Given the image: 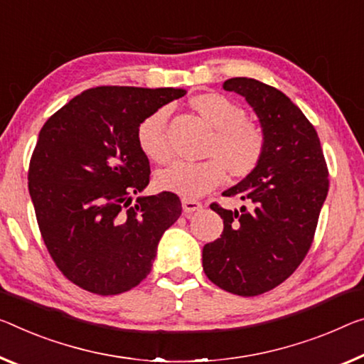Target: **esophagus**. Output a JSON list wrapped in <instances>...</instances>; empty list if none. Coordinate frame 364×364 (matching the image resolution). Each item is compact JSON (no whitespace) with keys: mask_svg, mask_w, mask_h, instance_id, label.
<instances>
[{"mask_svg":"<svg viewBox=\"0 0 364 364\" xmlns=\"http://www.w3.org/2000/svg\"><path fill=\"white\" fill-rule=\"evenodd\" d=\"M182 208H183V211H186V213L188 215V213H193V211L201 210V203H200L198 200H195V198L183 197V198H182Z\"/></svg>","mask_w":364,"mask_h":364,"instance_id":"obj_1","label":"esophagus"}]
</instances>
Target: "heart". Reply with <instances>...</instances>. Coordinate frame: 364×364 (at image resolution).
Instances as JSON below:
<instances>
[{"label": "heart", "instance_id": "b5f03b06", "mask_svg": "<svg viewBox=\"0 0 364 364\" xmlns=\"http://www.w3.org/2000/svg\"><path fill=\"white\" fill-rule=\"evenodd\" d=\"M188 105L213 136L203 151L208 159L200 163H177L156 176V186L181 195H201L216 187L226 177L245 178L259 167L265 154L267 138L262 128L245 120L242 105L220 92H203L188 99ZM136 143L141 153L156 164H166L171 158L167 139V110L159 109L141 120L136 130Z\"/></svg>", "mask_w": 364, "mask_h": 364}]
</instances>
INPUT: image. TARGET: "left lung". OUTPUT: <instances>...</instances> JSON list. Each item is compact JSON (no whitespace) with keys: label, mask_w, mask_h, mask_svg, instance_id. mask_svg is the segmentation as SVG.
I'll list each match as a JSON object with an SVG mask.
<instances>
[{"label":"left lung","mask_w":364,"mask_h":364,"mask_svg":"<svg viewBox=\"0 0 364 364\" xmlns=\"http://www.w3.org/2000/svg\"><path fill=\"white\" fill-rule=\"evenodd\" d=\"M223 87L255 110L267 148L252 174L223 193L249 208L210 205L225 229L205 244L203 270L225 291L259 296L291 277L309 252L328 192V169L316 128L282 91L252 77H231Z\"/></svg>","instance_id":"8db88e82"}]
</instances>
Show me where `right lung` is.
<instances>
[{
    "instance_id": "1",
    "label": "right lung",
    "mask_w": 364,
    "mask_h": 364,
    "mask_svg": "<svg viewBox=\"0 0 364 364\" xmlns=\"http://www.w3.org/2000/svg\"><path fill=\"white\" fill-rule=\"evenodd\" d=\"M186 91L99 86L50 117L29 164V193L58 270L100 296L125 293L151 272L158 242L182 213L176 193L132 195L149 183L138 148L143 119Z\"/></svg>"
}]
</instances>
